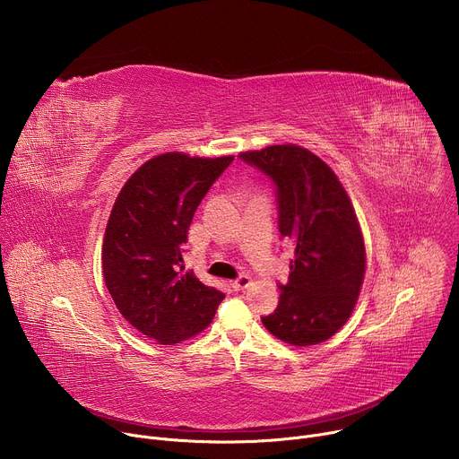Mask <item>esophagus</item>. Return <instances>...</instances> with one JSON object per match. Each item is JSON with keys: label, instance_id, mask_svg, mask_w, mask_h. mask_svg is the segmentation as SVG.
Instances as JSON below:
<instances>
[{"label": "esophagus", "instance_id": "obj_1", "mask_svg": "<svg viewBox=\"0 0 459 459\" xmlns=\"http://www.w3.org/2000/svg\"><path fill=\"white\" fill-rule=\"evenodd\" d=\"M230 285H232V289H234V290H243V289H247V287L250 285V276L241 274V276H238L236 280H232V281H230Z\"/></svg>", "mask_w": 459, "mask_h": 459}]
</instances>
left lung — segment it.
Masks as SVG:
<instances>
[{"instance_id": "1", "label": "left lung", "mask_w": 459, "mask_h": 459, "mask_svg": "<svg viewBox=\"0 0 459 459\" xmlns=\"http://www.w3.org/2000/svg\"><path fill=\"white\" fill-rule=\"evenodd\" d=\"M265 174L278 202V227L294 247L289 281L265 329L307 347L334 336L349 319L365 274V245L345 188L325 161L296 145L241 152Z\"/></svg>"}]
</instances>
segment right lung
Here are the masks:
<instances>
[{"label":"right lung","instance_id":"1","mask_svg":"<svg viewBox=\"0 0 459 459\" xmlns=\"http://www.w3.org/2000/svg\"><path fill=\"white\" fill-rule=\"evenodd\" d=\"M232 156L169 152L142 165L123 185L103 239V276L121 316L161 345L202 333L225 294L183 273L195 209Z\"/></svg>","mask_w":459,"mask_h":459}]
</instances>
